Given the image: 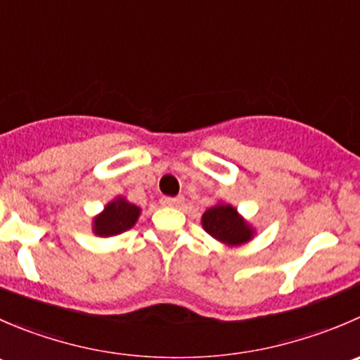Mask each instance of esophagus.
Here are the masks:
<instances>
[{"label":"esophagus","mask_w":360,"mask_h":360,"mask_svg":"<svg viewBox=\"0 0 360 360\" xmlns=\"http://www.w3.org/2000/svg\"><path fill=\"white\" fill-rule=\"evenodd\" d=\"M181 202H183V197H163L162 198V205H165V207H176V205H179Z\"/></svg>","instance_id":"esophagus-1"}]
</instances>
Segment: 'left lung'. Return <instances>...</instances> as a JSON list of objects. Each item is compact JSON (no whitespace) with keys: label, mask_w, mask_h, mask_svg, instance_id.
Returning a JSON list of instances; mask_svg holds the SVG:
<instances>
[{"label":"left lung","mask_w":360,"mask_h":360,"mask_svg":"<svg viewBox=\"0 0 360 360\" xmlns=\"http://www.w3.org/2000/svg\"><path fill=\"white\" fill-rule=\"evenodd\" d=\"M202 226L209 236L226 246H239L253 237L250 223L230 204H216L202 214Z\"/></svg>","instance_id":"obj_1"}]
</instances>
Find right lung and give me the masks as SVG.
Masks as SVG:
<instances>
[{"label":"right lung","instance_id":"obj_1","mask_svg":"<svg viewBox=\"0 0 360 360\" xmlns=\"http://www.w3.org/2000/svg\"><path fill=\"white\" fill-rule=\"evenodd\" d=\"M141 216V207L130 204L127 198L117 197L109 202L102 212L93 219V232L100 237L117 236L124 230L131 229Z\"/></svg>","mask_w":360,"mask_h":360}]
</instances>
